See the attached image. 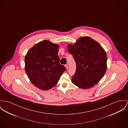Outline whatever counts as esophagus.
<instances>
[{"label":"esophagus","mask_w":128,"mask_h":128,"mask_svg":"<svg viewBox=\"0 0 128 128\" xmlns=\"http://www.w3.org/2000/svg\"><path fill=\"white\" fill-rule=\"evenodd\" d=\"M65 67H66V69H68V64H65Z\"/></svg>","instance_id":"34e87169"}]
</instances>
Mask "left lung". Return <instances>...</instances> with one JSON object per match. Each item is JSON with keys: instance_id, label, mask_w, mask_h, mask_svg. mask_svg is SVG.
<instances>
[{"instance_id": "8db88e82", "label": "left lung", "mask_w": 128, "mask_h": 128, "mask_svg": "<svg viewBox=\"0 0 128 128\" xmlns=\"http://www.w3.org/2000/svg\"><path fill=\"white\" fill-rule=\"evenodd\" d=\"M76 63V71L72 82L81 88H88L96 84L107 70V54L98 42L84 36L74 45L67 46Z\"/></svg>"}]
</instances>
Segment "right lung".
I'll use <instances>...</instances> for the list:
<instances>
[{"label":"right lung","mask_w":128,"mask_h":128,"mask_svg":"<svg viewBox=\"0 0 128 128\" xmlns=\"http://www.w3.org/2000/svg\"><path fill=\"white\" fill-rule=\"evenodd\" d=\"M58 45L48 40L36 44L25 58V72L31 82L38 88L47 90L56 86L66 70L60 64Z\"/></svg>","instance_id":"right-lung-1"}]
</instances>
